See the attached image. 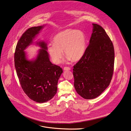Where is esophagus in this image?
<instances>
[{
    "label": "esophagus",
    "instance_id": "1",
    "mask_svg": "<svg viewBox=\"0 0 131 131\" xmlns=\"http://www.w3.org/2000/svg\"><path fill=\"white\" fill-rule=\"evenodd\" d=\"M64 70H70V68H69L68 67H64Z\"/></svg>",
    "mask_w": 131,
    "mask_h": 131
}]
</instances>
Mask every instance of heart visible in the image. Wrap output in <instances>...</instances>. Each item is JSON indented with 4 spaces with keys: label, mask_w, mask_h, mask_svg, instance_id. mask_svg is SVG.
<instances>
[{
    "label": "heart",
    "mask_w": 131,
    "mask_h": 131,
    "mask_svg": "<svg viewBox=\"0 0 131 131\" xmlns=\"http://www.w3.org/2000/svg\"><path fill=\"white\" fill-rule=\"evenodd\" d=\"M87 37L81 30L67 29L54 37L53 43L48 46V51L54 63L59 64L63 57L76 62L84 56L87 47Z\"/></svg>",
    "instance_id": "heart-1"
}]
</instances>
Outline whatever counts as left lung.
<instances>
[{
	"label": "left lung",
	"mask_w": 131,
	"mask_h": 131,
	"mask_svg": "<svg viewBox=\"0 0 131 131\" xmlns=\"http://www.w3.org/2000/svg\"><path fill=\"white\" fill-rule=\"evenodd\" d=\"M92 25L89 44L73 69L75 89L87 100L97 97L109 86L114 64V49L111 40L101 26Z\"/></svg>",
	"instance_id": "obj_1"
}]
</instances>
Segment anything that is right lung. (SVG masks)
Masks as SVG:
<instances>
[{"label": "right lung", "instance_id": "obj_1", "mask_svg": "<svg viewBox=\"0 0 131 131\" xmlns=\"http://www.w3.org/2000/svg\"><path fill=\"white\" fill-rule=\"evenodd\" d=\"M44 26L27 29L17 44L14 56L16 71L23 90L30 99L39 103L48 102L55 95L58 80L63 72L60 66L50 61L45 42H37L41 49L35 59L28 60L24 51Z\"/></svg>", "mask_w": 131, "mask_h": 131}]
</instances>
